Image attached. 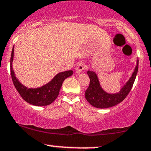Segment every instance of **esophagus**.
Returning <instances> with one entry per match:
<instances>
[{
	"instance_id": "34e87169",
	"label": "esophagus",
	"mask_w": 151,
	"mask_h": 151,
	"mask_svg": "<svg viewBox=\"0 0 151 151\" xmlns=\"http://www.w3.org/2000/svg\"><path fill=\"white\" fill-rule=\"evenodd\" d=\"M86 69H87V65L84 62H79L75 68V71L77 74H79L82 71H83Z\"/></svg>"
}]
</instances>
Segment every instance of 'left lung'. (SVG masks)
<instances>
[{
	"label": "left lung",
	"mask_w": 151,
	"mask_h": 151,
	"mask_svg": "<svg viewBox=\"0 0 151 151\" xmlns=\"http://www.w3.org/2000/svg\"><path fill=\"white\" fill-rule=\"evenodd\" d=\"M137 70L138 60L137 61V65L135 68V71L132 73V77L121 89L120 92L117 94H108L105 92L100 87L97 74L92 71H88L87 74L90 81L88 88L85 91L86 100L90 105L97 108H108L120 103L125 100L131 90L136 78Z\"/></svg>",
	"instance_id": "left-lung-1"
}]
</instances>
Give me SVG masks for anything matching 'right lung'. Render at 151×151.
<instances>
[{
    "label": "right lung",
    "mask_w": 151,
    "mask_h": 151,
    "mask_svg": "<svg viewBox=\"0 0 151 151\" xmlns=\"http://www.w3.org/2000/svg\"><path fill=\"white\" fill-rule=\"evenodd\" d=\"M13 59L14 47L11 56V75L13 83L21 97L28 103L33 105L46 106L52 103L57 98L64 79L73 74L72 70L60 72L57 74L51 82L42 87L36 89L27 88L20 83L15 76L14 69L12 68Z\"/></svg>",
    "instance_id": "add662e5"
}]
</instances>
